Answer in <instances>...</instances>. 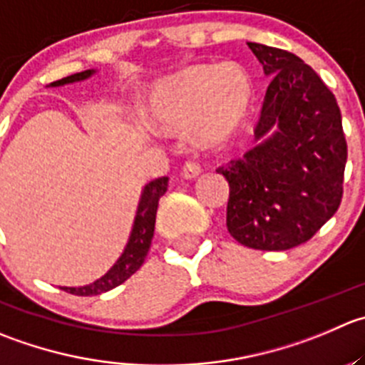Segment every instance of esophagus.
Here are the masks:
<instances>
[{
  "mask_svg": "<svg viewBox=\"0 0 365 365\" xmlns=\"http://www.w3.org/2000/svg\"><path fill=\"white\" fill-rule=\"evenodd\" d=\"M200 173H201V168L196 164V162H185L182 171H180V175H182V178L185 180H194L200 176Z\"/></svg>",
  "mask_w": 365,
  "mask_h": 365,
  "instance_id": "obj_1",
  "label": "esophagus"
}]
</instances>
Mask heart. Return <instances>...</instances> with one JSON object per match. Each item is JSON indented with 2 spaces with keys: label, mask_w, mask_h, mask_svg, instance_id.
<instances>
[{
  "label": "heart",
  "mask_w": 365,
  "mask_h": 365,
  "mask_svg": "<svg viewBox=\"0 0 365 365\" xmlns=\"http://www.w3.org/2000/svg\"><path fill=\"white\" fill-rule=\"evenodd\" d=\"M253 101L250 74L239 63L190 66L151 88L146 115L168 133L192 130L201 150L222 146L246 123Z\"/></svg>",
  "instance_id": "obj_1"
}]
</instances>
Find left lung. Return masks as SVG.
<instances>
[{
  "label": "left lung",
  "instance_id": "1",
  "mask_svg": "<svg viewBox=\"0 0 365 365\" xmlns=\"http://www.w3.org/2000/svg\"><path fill=\"white\" fill-rule=\"evenodd\" d=\"M247 46L271 83L258 144L217 169L230 185L226 226L242 246L284 251L337 212L348 146L337 100L316 71L284 49Z\"/></svg>",
  "mask_w": 365,
  "mask_h": 365
}]
</instances>
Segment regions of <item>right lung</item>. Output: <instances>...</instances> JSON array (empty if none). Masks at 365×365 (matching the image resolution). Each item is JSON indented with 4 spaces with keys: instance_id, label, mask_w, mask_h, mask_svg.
<instances>
[{
    "instance_id": "add662e5",
    "label": "right lung",
    "mask_w": 365,
    "mask_h": 365,
    "mask_svg": "<svg viewBox=\"0 0 365 365\" xmlns=\"http://www.w3.org/2000/svg\"><path fill=\"white\" fill-rule=\"evenodd\" d=\"M96 74V69H87L81 73L71 74V76L56 80L49 83L48 87H63V85L76 83V81H83ZM168 176L153 180V182L146 183L140 192L139 205H137L135 217H133L132 232H130L128 242H126L125 250L119 255L118 260L114 262L110 269L105 272L103 277L94 280L93 284L81 285V287H60L66 292L76 296H96L103 294V292L112 291L114 287L121 285L123 282L128 280L133 272L139 271L143 265L144 258H146L148 251H150L151 239H153L155 232V217H157V208L158 200L165 194L168 190Z\"/></svg>"
}]
</instances>
